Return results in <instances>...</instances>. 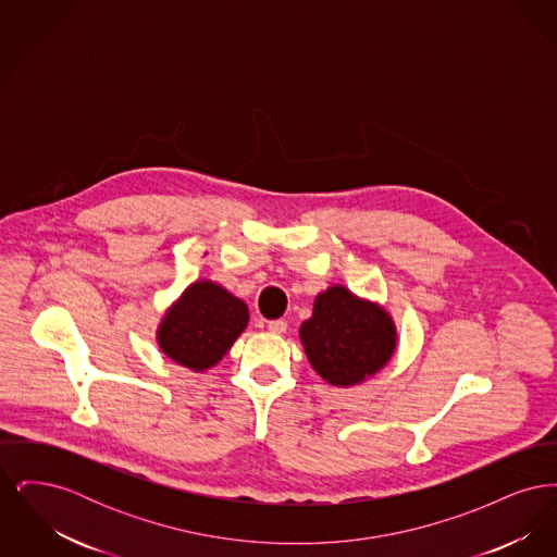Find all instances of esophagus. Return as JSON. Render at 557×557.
Here are the masks:
<instances>
[{"label": "esophagus", "instance_id": "1", "mask_svg": "<svg viewBox=\"0 0 557 557\" xmlns=\"http://www.w3.org/2000/svg\"><path fill=\"white\" fill-rule=\"evenodd\" d=\"M286 327H288V323H286L284 319H273V321L267 323V330H269L271 334H284Z\"/></svg>", "mask_w": 557, "mask_h": 557}]
</instances>
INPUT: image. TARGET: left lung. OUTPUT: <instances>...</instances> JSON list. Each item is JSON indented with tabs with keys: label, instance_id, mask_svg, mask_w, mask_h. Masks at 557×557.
Instances as JSON below:
<instances>
[{
	"label": "left lung",
	"instance_id": "8db88e82",
	"mask_svg": "<svg viewBox=\"0 0 557 557\" xmlns=\"http://www.w3.org/2000/svg\"><path fill=\"white\" fill-rule=\"evenodd\" d=\"M300 341L313 370L336 386L363 382L397 346L386 311L355 298L343 286L319 294L313 315L300 325Z\"/></svg>",
	"mask_w": 557,
	"mask_h": 557
}]
</instances>
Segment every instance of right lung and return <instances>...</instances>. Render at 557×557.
Here are the masks:
<instances>
[{
    "label": "right lung",
    "mask_w": 557,
    "mask_h": 557,
    "mask_svg": "<svg viewBox=\"0 0 557 557\" xmlns=\"http://www.w3.org/2000/svg\"><path fill=\"white\" fill-rule=\"evenodd\" d=\"M248 323V307L211 282H196L166 313L159 345L189 370L212 368L234 345Z\"/></svg>",
    "instance_id": "right-lung-1"
}]
</instances>
